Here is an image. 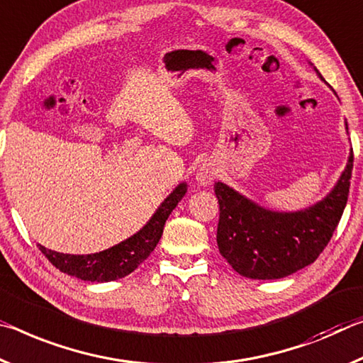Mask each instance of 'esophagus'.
<instances>
[{
    "mask_svg": "<svg viewBox=\"0 0 363 363\" xmlns=\"http://www.w3.org/2000/svg\"><path fill=\"white\" fill-rule=\"evenodd\" d=\"M213 178V172L209 169H201L196 175V180H198L201 185H209Z\"/></svg>",
    "mask_w": 363,
    "mask_h": 363,
    "instance_id": "esophagus-1",
    "label": "esophagus"
}]
</instances>
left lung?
Instances as JSON below:
<instances>
[{
  "instance_id": "left-lung-1",
  "label": "left lung",
  "mask_w": 363,
  "mask_h": 363,
  "mask_svg": "<svg viewBox=\"0 0 363 363\" xmlns=\"http://www.w3.org/2000/svg\"><path fill=\"white\" fill-rule=\"evenodd\" d=\"M354 152L333 191L299 212H273L235 189L213 185L220 207L218 251L242 277L277 280L315 262L341 220L347 203Z\"/></svg>"
}]
</instances>
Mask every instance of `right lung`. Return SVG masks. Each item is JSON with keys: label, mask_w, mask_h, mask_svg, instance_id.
<instances>
[{"label": "right lung", "mask_w": 363, "mask_h": 363, "mask_svg": "<svg viewBox=\"0 0 363 363\" xmlns=\"http://www.w3.org/2000/svg\"><path fill=\"white\" fill-rule=\"evenodd\" d=\"M185 193L186 183H180L167 196V199L159 206L151 220L138 233L122 241L121 245L106 249L103 252L74 255L51 251V249H46L41 245H38V247L56 269L67 273L70 277L80 278L83 281L103 283L123 278L128 273H132L154 251L160 236H162L165 220H167L170 212L175 209L178 201L185 196Z\"/></svg>", "instance_id": "add662e5"}]
</instances>
